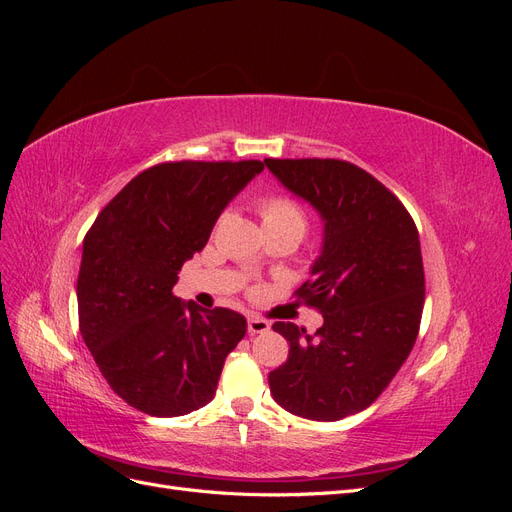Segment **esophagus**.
Listing matches in <instances>:
<instances>
[{"label": "esophagus", "instance_id": "1", "mask_svg": "<svg viewBox=\"0 0 512 512\" xmlns=\"http://www.w3.org/2000/svg\"><path fill=\"white\" fill-rule=\"evenodd\" d=\"M271 329V324L267 320H262L258 316H250L247 318V333L250 335H258V333H267Z\"/></svg>", "mask_w": 512, "mask_h": 512}]
</instances>
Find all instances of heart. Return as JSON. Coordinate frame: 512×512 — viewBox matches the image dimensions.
<instances>
[{
  "label": "heart",
  "mask_w": 512,
  "mask_h": 512,
  "mask_svg": "<svg viewBox=\"0 0 512 512\" xmlns=\"http://www.w3.org/2000/svg\"><path fill=\"white\" fill-rule=\"evenodd\" d=\"M260 213L265 226H297L305 230V211L288 196H269L260 203Z\"/></svg>",
  "instance_id": "b5f03b06"
}]
</instances>
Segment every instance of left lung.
I'll list each match as a JSON object with an SVG mask.
<instances>
[{"label":"left lung","mask_w":512,"mask_h":512,"mask_svg":"<svg viewBox=\"0 0 512 512\" xmlns=\"http://www.w3.org/2000/svg\"><path fill=\"white\" fill-rule=\"evenodd\" d=\"M322 220L320 254L297 294L320 309L309 335L275 322L290 352L269 374L273 399L309 421H339L374 404L408 359L425 303L418 230L406 207L344 160H265Z\"/></svg>","instance_id":"left-lung-1"}]
</instances>
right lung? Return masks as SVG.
<instances>
[{"mask_svg": "<svg viewBox=\"0 0 512 512\" xmlns=\"http://www.w3.org/2000/svg\"><path fill=\"white\" fill-rule=\"evenodd\" d=\"M265 164L166 162L136 175L89 228L76 299L85 346L111 389L149 416L207 406L247 322L173 294L226 205Z\"/></svg>", "mask_w": 512, "mask_h": 512, "instance_id": "right-lung-1", "label": "right lung"}]
</instances>
